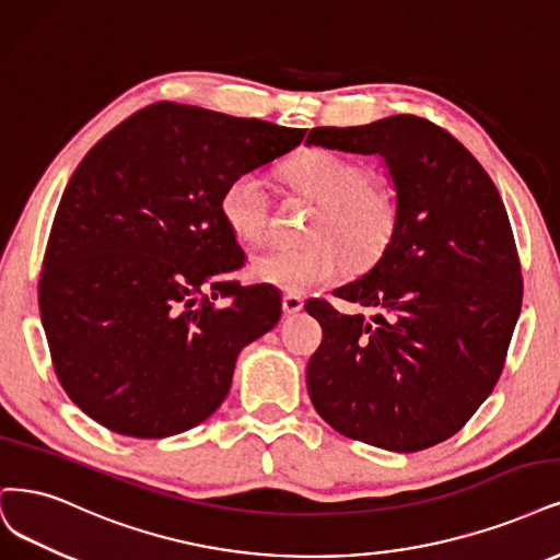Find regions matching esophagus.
<instances>
[{"label": "esophagus", "instance_id": "1", "mask_svg": "<svg viewBox=\"0 0 560 560\" xmlns=\"http://www.w3.org/2000/svg\"><path fill=\"white\" fill-rule=\"evenodd\" d=\"M303 311V299L301 296H294V294H284L282 296V313L289 317V315H296Z\"/></svg>", "mask_w": 560, "mask_h": 560}]
</instances>
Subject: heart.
I'll return each instance as SVG.
<instances>
[{"label": "heart", "instance_id": "heart-1", "mask_svg": "<svg viewBox=\"0 0 560 560\" xmlns=\"http://www.w3.org/2000/svg\"><path fill=\"white\" fill-rule=\"evenodd\" d=\"M280 173L301 195L319 203V213L307 231L311 245L261 249L249 259V278L255 282L296 296L331 284L342 273L345 259L354 268H365L387 253L398 210L392 191L369 180L365 164L329 148H307ZM220 215L241 243L266 236L271 199L259 173L243 171L224 185Z\"/></svg>", "mask_w": 560, "mask_h": 560}]
</instances>
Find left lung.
<instances>
[{
    "instance_id": "left-lung-1",
    "label": "left lung",
    "mask_w": 560,
    "mask_h": 560,
    "mask_svg": "<svg viewBox=\"0 0 560 560\" xmlns=\"http://www.w3.org/2000/svg\"><path fill=\"white\" fill-rule=\"evenodd\" d=\"M305 145L382 158L398 210L387 253L334 292L371 319L305 303L324 331L307 394L347 438L398 454L433 447L495 387L522 311L503 199L452 133L417 115L315 127Z\"/></svg>"
}]
</instances>
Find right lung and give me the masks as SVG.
I'll return each mask as SVG.
<instances>
[{
	"instance_id": "right-lung-1",
	"label": "right lung",
	"mask_w": 560,
	"mask_h": 560,
	"mask_svg": "<svg viewBox=\"0 0 560 560\" xmlns=\"http://www.w3.org/2000/svg\"><path fill=\"white\" fill-rule=\"evenodd\" d=\"M303 133L160 102L108 131L73 171L38 307L57 380L96 423L168 438L220 408L243 347L282 315L273 287L229 278L245 255L220 195Z\"/></svg>"
}]
</instances>
